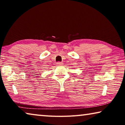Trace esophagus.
Here are the masks:
<instances>
[{"label": "esophagus", "instance_id": "esophagus-1", "mask_svg": "<svg viewBox=\"0 0 125 125\" xmlns=\"http://www.w3.org/2000/svg\"><path fill=\"white\" fill-rule=\"evenodd\" d=\"M57 64H58V65H62L63 63H62V62H57Z\"/></svg>", "mask_w": 125, "mask_h": 125}]
</instances>
